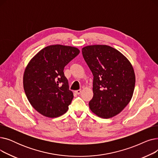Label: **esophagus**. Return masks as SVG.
Masks as SVG:
<instances>
[{"instance_id": "1", "label": "esophagus", "mask_w": 158, "mask_h": 158, "mask_svg": "<svg viewBox=\"0 0 158 158\" xmlns=\"http://www.w3.org/2000/svg\"><path fill=\"white\" fill-rule=\"evenodd\" d=\"M81 89H78V90H76V91H75V93H76V94H77V95H79V94H81Z\"/></svg>"}]
</instances>
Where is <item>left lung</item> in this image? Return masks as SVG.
<instances>
[{
    "label": "left lung",
    "mask_w": 158,
    "mask_h": 158,
    "mask_svg": "<svg viewBox=\"0 0 158 158\" xmlns=\"http://www.w3.org/2000/svg\"><path fill=\"white\" fill-rule=\"evenodd\" d=\"M82 53L94 76L89 109L99 117L111 118L131 100L136 80L133 67L125 56L108 45H88Z\"/></svg>",
    "instance_id": "left-lung-1"
}]
</instances>
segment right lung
<instances>
[{
    "mask_svg": "<svg viewBox=\"0 0 158 158\" xmlns=\"http://www.w3.org/2000/svg\"><path fill=\"white\" fill-rule=\"evenodd\" d=\"M79 52L76 47L50 45L27 65L23 77L25 93L31 106L45 117L56 118L68 111L73 95L63 70Z\"/></svg>",
    "mask_w": 158,
    "mask_h": 158,
    "instance_id": "add662e5",
    "label": "right lung"
}]
</instances>
